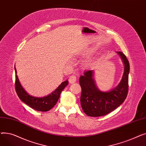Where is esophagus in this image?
<instances>
[{
    "instance_id": "1",
    "label": "esophagus",
    "mask_w": 146,
    "mask_h": 146,
    "mask_svg": "<svg viewBox=\"0 0 146 146\" xmlns=\"http://www.w3.org/2000/svg\"><path fill=\"white\" fill-rule=\"evenodd\" d=\"M68 81L70 83H74L76 81V76L74 75H72L68 78Z\"/></svg>"
}]
</instances>
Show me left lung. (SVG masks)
Masks as SVG:
<instances>
[{
	"instance_id": "left-lung-1",
	"label": "left lung",
	"mask_w": 146,
	"mask_h": 146,
	"mask_svg": "<svg viewBox=\"0 0 146 146\" xmlns=\"http://www.w3.org/2000/svg\"><path fill=\"white\" fill-rule=\"evenodd\" d=\"M124 64V72L118 86L114 89L104 92L96 86L94 71L86 70L79 79L82 88L80 103L83 112L89 117H101L110 113L124 102L128 91L129 64L124 54L118 51Z\"/></svg>"
}]
</instances>
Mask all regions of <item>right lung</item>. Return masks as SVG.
<instances>
[{
  "label": "right lung",
  "mask_w": 146,
  "mask_h": 146,
  "mask_svg": "<svg viewBox=\"0 0 146 146\" xmlns=\"http://www.w3.org/2000/svg\"><path fill=\"white\" fill-rule=\"evenodd\" d=\"M15 70V88L16 92L21 100L31 108L38 111L47 112L50 111L57 104L60 98V94L64 88L67 85L68 80H66L61 83L58 88L50 95L43 98H35L29 95L22 88L17 75V70Z\"/></svg>",
  "instance_id": "right-lung-1"
}]
</instances>
